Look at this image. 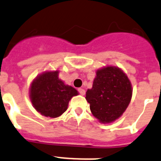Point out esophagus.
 <instances>
[{"mask_svg": "<svg viewBox=\"0 0 161 161\" xmlns=\"http://www.w3.org/2000/svg\"><path fill=\"white\" fill-rule=\"evenodd\" d=\"M78 91H79V94L82 95V96H84V95H85V90H84V89L79 88V89H78Z\"/></svg>", "mask_w": 161, "mask_h": 161, "instance_id": "34e87169", "label": "esophagus"}]
</instances>
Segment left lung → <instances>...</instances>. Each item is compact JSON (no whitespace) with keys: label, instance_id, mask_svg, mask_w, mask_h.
<instances>
[{"label":"left lung","instance_id":"left-lung-1","mask_svg":"<svg viewBox=\"0 0 161 161\" xmlns=\"http://www.w3.org/2000/svg\"><path fill=\"white\" fill-rule=\"evenodd\" d=\"M132 97L130 81L118 67L98 69L92 88L86 92V100L95 117L101 123H110L125 111Z\"/></svg>","mask_w":161,"mask_h":161}]
</instances>
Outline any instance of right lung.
<instances>
[{
    "mask_svg": "<svg viewBox=\"0 0 161 161\" xmlns=\"http://www.w3.org/2000/svg\"><path fill=\"white\" fill-rule=\"evenodd\" d=\"M58 73V70L43 73L31 85V101L36 111L45 117L61 116L66 111L71 98L79 94L76 89L59 79Z\"/></svg>",
    "mask_w": 161,
    "mask_h": 161,
    "instance_id": "add662e5",
    "label": "right lung"
}]
</instances>
